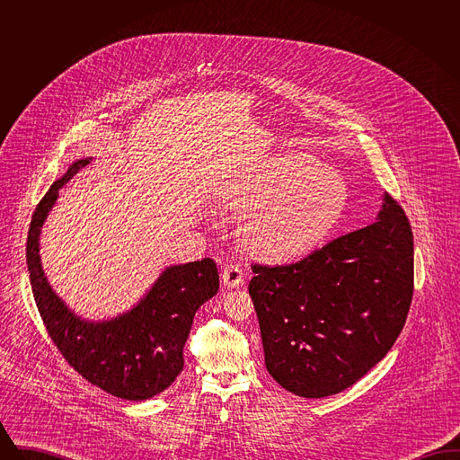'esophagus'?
Returning <instances> with one entry per match:
<instances>
[{
    "label": "esophagus",
    "instance_id": "34e87169",
    "mask_svg": "<svg viewBox=\"0 0 460 460\" xmlns=\"http://www.w3.org/2000/svg\"><path fill=\"white\" fill-rule=\"evenodd\" d=\"M222 281L227 288H238L244 281V270L238 263H231L222 272Z\"/></svg>",
    "mask_w": 460,
    "mask_h": 460
}]
</instances>
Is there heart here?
I'll return each instance as SVG.
<instances>
[{
	"instance_id": "b5f03b06",
	"label": "heart",
	"mask_w": 460,
	"mask_h": 460,
	"mask_svg": "<svg viewBox=\"0 0 460 460\" xmlns=\"http://www.w3.org/2000/svg\"><path fill=\"white\" fill-rule=\"evenodd\" d=\"M347 203L343 177L302 154L270 160L227 199L229 208L248 214L243 234L250 248L269 259H289L314 248Z\"/></svg>"
}]
</instances>
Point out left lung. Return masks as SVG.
I'll list each match as a JSON object with an SVG mask.
<instances>
[{
  "instance_id": "1",
  "label": "left lung",
  "mask_w": 460,
  "mask_h": 460,
  "mask_svg": "<svg viewBox=\"0 0 460 460\" xmlns=\"http://www.w3.org/2000/svg\"><path fill=\"white\" fill-rule=\"evenodd\" d=\"M265 366L291 394L350 388L394 347L414 293V236L388 193L369 226L298 262L252 265Z\"/></svg>"
}]
</instances>
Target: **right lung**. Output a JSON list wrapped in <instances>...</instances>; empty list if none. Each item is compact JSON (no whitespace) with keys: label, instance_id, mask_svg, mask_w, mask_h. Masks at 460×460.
Instances as JSON below:
<instances>
[{"label":"right lung","instance_id":"obj_1","mask_svg":"<svg viewBox=\"0 0 460 460\" xmlns=\"http://www.w3.org/2000/svg\"><path fill=\"white\" fill-rule=\"evenodd\" d=\"M88 164L89 158L74 162L32 214L27 234L31 286L49 338L74 371L113 396L146 400L169 388L182 371L193 317L219 291V270L212 259L172 265L131 312L105 323L75 317L44 278L40 233L58 190Z\"/></svg>","mask_w":460,"mask_h":460}]
</instances>
